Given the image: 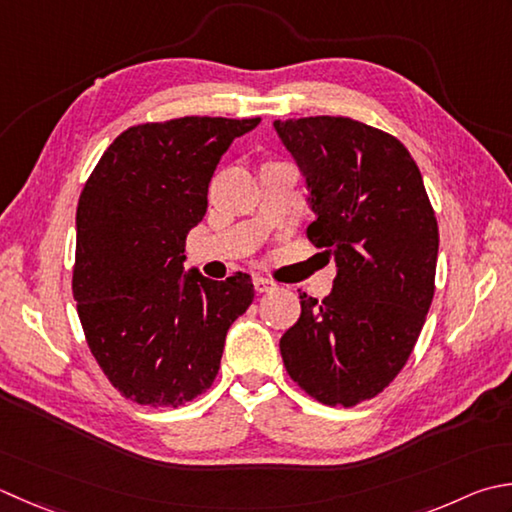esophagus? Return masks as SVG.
<instances>
[{"mask_svg": "<svg viewBox=\"0 0 512 512\" xmlns=\"http://www.w3.org/2000/svg\"><path fill=\"white\" fill-rule=\"evenodd\" d=\"M253 286L257 293H270V290H275V282H270V279H266L262 275L253 277Z\"/></svg>", "mask_w": 512, "mask_h": 512, "instance_id": "obj_1", "label": "esophagus"}]
</instances>
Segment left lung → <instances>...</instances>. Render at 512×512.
I'll use <instances>...</instances> for the list:
<instances>
[{"instance_id": "left-lung-1", "label": "left lung", "mask_w": 512, "mask_h": 512, "mask_svg": "<svg viewBox=\"0 0 512 512\" xmlns=\"http://www.w3.org/2000/svg\"><path fill=\"white\" fill-rule=\"evenodd\" d=\"M306 177V235L335 257L333 290L299 293L279 339L297 386L326 406H355L408 362L435 295L439 228L415 159L397 137L350 117L277 119Z\"/></svg>"}]
</instances>
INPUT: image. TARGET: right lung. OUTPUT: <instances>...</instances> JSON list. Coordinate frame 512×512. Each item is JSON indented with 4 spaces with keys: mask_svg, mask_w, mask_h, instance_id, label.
<instances>
[{
    "mask_svg": "<svg viewBox=\"0 0 512 512\" xmlns=\"http://www.w3.org/2000/svg\"><path fill=\"white\" fill-rule=\"evenodd\" d=\"M262 119L179 117L124 130L77 204L73 297L90 353L108 382L142 406L193 402L222 362L230 324L255 297L253 279L184 273L188 230L235 137Z\"/></svg>",
    "mask_w": 512,
    "mask_h": 512,
    "instance_id": "obj_1",
    "label": "right lung"
}]
</instances>
